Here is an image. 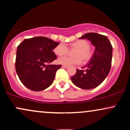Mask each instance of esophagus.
Segmentation results:
<instances>
[{
  "mask_svg": "<svg viewBox=\"0 0 130 130\" xmlns=\"http://www.w3.org/2000/svg\"><path fill=\"white\" fill-rule=\"evenodd\" d=\"M62 67L63 68H68V66H66V65H62Z\"/></svg>",
  "mask_w": 130,
  "mask_h": 130,
  "instance_id": "obj_1",
  "label": "esophagus"
}]
</instances>
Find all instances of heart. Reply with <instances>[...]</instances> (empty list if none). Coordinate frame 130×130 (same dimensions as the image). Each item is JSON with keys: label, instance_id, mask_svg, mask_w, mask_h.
I'll return each instance as SVG.
<instances>
[{"label": "heart", "instance_id": "heart-1", "mask_svg": "<svg viewBox=\"0 0 130 130\" xmlns=\"http://www.w3.org/2000/svg\"><path fill=\"white\" fill-rule=\"evenodd\" d=\"M70 48L76 50L74 52V57H61L57 60L59 64L70 66L80 63L82 60L84 62H87L92 58V53L90 50V43L86 40H77L70 44ZM54 52L57 56H64L68 53V48L63 43H61L55 47Z\"/></svg>", "mask_w": 130, "mask_h": 130}]
</instances>
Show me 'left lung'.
<instances>
[{
  "label": "left lung",
  "mask_w": 130,
  "mask_h": 130,
  "mask_svg": "<svg viewBox=\"0 0 130 130\" xmlns=\"http://www.w3.org/2000/svg\"><path fill=\"white\" fill-rule=\"evenodd\" d=\"M80 39H87L95 47L90 62L83 67L86 70H76V73L71 77L77 87L89 90L98 87L111 70L112 58V46L108 37L96 33H87Z\"/></svg>",
  "instance_id": "1"
}]
</instances>
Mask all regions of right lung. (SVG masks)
Instances as JSON below:
<instances>
[{
  "label": "right lung",
  "instance_id": "add662e5",
  "mask_svg": "<svg viewBox=\"0 0 130 130\" xmlns=\"http://www.w3.org/2000/svg\"><path fill=\"white\" fill-rule=\"evenodd\" d=\"M60 43L44 37L25 39L18 46L15 68L21 83L33 91H41L53 84L61 65H47L56 60L53 50Z\"/></svg>",
  "mask_w": 130,
  "mask_h": 130
}]
</instances>
